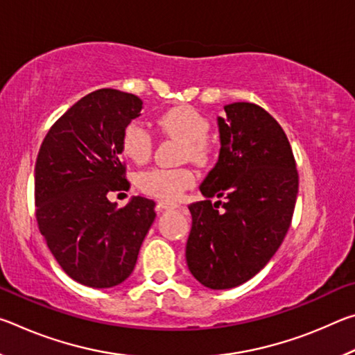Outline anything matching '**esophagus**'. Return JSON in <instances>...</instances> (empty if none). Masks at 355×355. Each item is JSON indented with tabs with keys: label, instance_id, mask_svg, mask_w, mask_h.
Here are the masks:
<instances>
[{
	"label": "esophagus",
	"instance_id": "esophagus-1",
	"mask_svg": "<svg viewBox=\"0 0 355 355\" xmlns=\"http://www.w3.org/2000/svg\"><path fill=\"white\" fill-rule=\"evenodd\" d=\"M180 205L175 202H167V200H158L156 203V208H158V211H167V209H175Z\"/></svg>",
	"mask_w": 355,
	"mask_h": 355
}]
</instances>
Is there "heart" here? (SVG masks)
<instances>
[{
    "instance_id": "heart-1",
    "label": "heart",
    "mask_w": 355,
    "mask_h": 355,
    "mask_svg": "<svg viewBox=\"0 0 355 355\" xmlns=\"http://www.w3.org/2000/svg\"><path fill=\"white\" fill-rule=\"evenodd\" d=\"M159 127L177 139L186 144L184 156L197 164H207L211 158L213 147L208 142L209 120L191 106H177L166 111L158 120ZM122 155L135 164H144L152 158L153 136L142 123L133 122L123 130L120 137ZM196 183L194 172L178 167H153L144 171L136 178V184L144 194L159 200H177L186 189Z\"/></svg>"
}]
</instances>
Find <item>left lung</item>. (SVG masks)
<instances>
[{"label": "left lung", "instance_id": "8db88e82", "mask_svg": "<svg viewBox=\"0 0 355 355\" xmlns=\"http://www.w3.org/2000/svg\"><path fill=\"white\" fill-rule=\"evenodd\" d=\"M218 117L219 159L189 205L186 263L203 286L228 290L266 266L290 228L299 189L285 131L258 105L238 101ZM226 199L224 212L211 197Z\"/></svg>", "mask_w": 355, "mask_h": 355}]
</instances>
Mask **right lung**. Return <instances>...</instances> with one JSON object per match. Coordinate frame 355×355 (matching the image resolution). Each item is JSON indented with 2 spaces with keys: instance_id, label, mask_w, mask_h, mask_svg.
I'll return each mask as SVG.
<instances>
[{
  "instance_id": "right-lung-1",
  "label": "right lung",
  "mask_w": 355,
  "mask_h": 355,
  "mask_svg": "<svg viewBox=\"0 0 355 355\" xmlns=\"http://www.w3.org/2000/svg\"><path fill=\"white\" fill-rule=\"evenodd\" d=\"M142 100L98 89L59 117L35 161V218L48 249L78 284L111 288L130 277L155 220V202L131 197L123 208L112 192L128 191L120 137L141 116Z\"/></svg>"
}]
</instances>
